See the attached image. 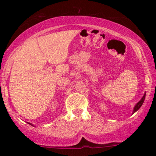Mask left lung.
Wrapping results in <instances>:
<instances>
[{"instance_id":"left-lung-1","label":"left lung","mask_w":156,"mask_h":156,"mask_svg":"<svg viewBox=\"0 0 156 156\" xmlns=\"http://www.w3.org/2000/svg\"><path fill=\"white\" fill-rule=\"evenodd\" d=\"M145 96H146V94H144V97H143V98L141 99V100H140V101H139V102H138L137 103H136V106H135L134 108H133V113H134L135 112H136V111H137V110L139 109V108L141 107V106H142V105H143V103H144V100H145Z\"/></svg>"}]
</instances>
